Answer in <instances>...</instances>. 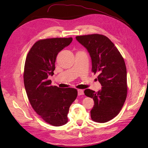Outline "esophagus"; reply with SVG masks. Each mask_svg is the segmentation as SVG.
<instances>
[{
  "label": "esophagus",
  "instance_id": "obj_1",
  "mask_svg": "<svg viewBox=\"0 0 148 148\" xmlns=\"http://www.w3.org/2000/svg\"><path fill=\"white\" fill-rule=\"evenodd\" d=\"M78 96L83 95H84L83 90H82V89H78Z\"/></svg>",
  "mask_w": 148,
  "mask_h": 148
}]
</instances>
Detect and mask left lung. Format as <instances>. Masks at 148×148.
Here are the masks:
<instances>
[{
  "label": "left lung",
  "instance_id": "8db88e82",
  "mask_svg": "<svg viewBox=\"0 0 148 148\" xmlns=\"http://www.w3.org/2000/svg\"><path fill=\"white\" fill-rule=\"evenodd\" d=\"M76 39L87 49L92 61V71L98 73L101 90L85 89L84 95L93 99L92 120L105 123L114 119L122 109L127 94V69L125 61L114 44L98 34L78 36Z\"/></svg>",
  "mask_w": 148,
  "mask_h": 148
}]
</instances>
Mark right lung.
Returning a JSON list of instances; mask_svg holds the SVG:
<instances>
[{"mask_svg": "<svg viewBox=\"0 0 148 148\" xmlns=\"http://www.w3.org/2000/svg\"><path fill=\"white\" fill-rule=\"evenodd\" d=\"M72 38L39 40L29 50L25 60L24 84L30 104L46 122L53 126L68 122L69 108L78 95L77 89L51 86L56 57L70 45Z\"/></svg>", "mask_w": 148, "mask_h": 148, "instance_id": "1", "label": "right lung"}]
</instances>
